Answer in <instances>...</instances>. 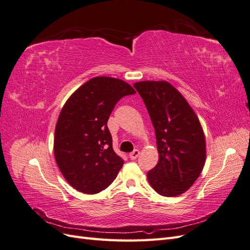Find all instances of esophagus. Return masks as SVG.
<instances>
[{
    "instance_id": "1",
    "label": "esophagus",
    "mask_w": 250,
    "mask_h": 250,
    "mask_svg": "<svg viewBox=\"0 0 250 250\" xmlns=\"http://www.w3.org/2000/svg\"><path fill=\"white\" fill-rule=\"evenodd\" d=\"M139 155H140V151L138 149H135L129 154V157L131 158V160H137Z\"/></svg>"
}]
</instances>
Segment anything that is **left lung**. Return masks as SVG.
<instances>
[{"instance_id": "1", "label": "left lung", "mask_w": 250, "mask_h": 250, "mask_svg": "<svg viewBox=\"0 0 250 250\" xmlns=\"http://www.w3.org/2000/svg\"><path fill=\"white\" fill-rule=\"evenodd\" d=\"M141 95L154 127L158 163L147 173L150 186L165 197L190 188L207 160L206 137L200 121L186 98L170 82L140 81Z\"/></svg>"}]
</instances>
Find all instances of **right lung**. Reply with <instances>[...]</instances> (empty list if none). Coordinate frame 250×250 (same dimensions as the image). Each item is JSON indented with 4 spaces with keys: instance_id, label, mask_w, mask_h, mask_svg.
Instances as JSON below:
<instances>
[{
    "instance_id": "1",
    "label": "right lung",
    "mask_w": 250,
    "mask_h": 250,
    "mask_svg": "<svg viewBox=\"0 0 250 250\" xmlns=\"http://www.w3.org/2000/svg\"><path fill=\"white\" fill-rule=\"evenodd\" d=\"M135 94L127 82L98 76L78 87L64 103L55 127L54 156L75 190L97 194L117 177L124 161L112 149L107 121L121 98Z\"/></svg>"
}]
</instances>
